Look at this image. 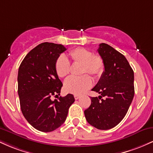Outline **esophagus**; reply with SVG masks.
Masks as SVG:
<instances>
[{
	"instance_id": "1",
	"label": "esophagus",
	"mask_w": 153,
	"mask_h": 153,
	"mask_svg": "<svg viewBox=\"0 0 153 153\" xmlns=\"http://www.w3.org/2000/svg\"><path fill=\"white\" fill-rule=\"evenodd\" d=\"M74 97H75V100H78L79 98L80 97V95H78V94H75V95H74Z\"/></svg>"
}]
</instances>
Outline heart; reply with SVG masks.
Masks as SVG:
<instances>
[{"label":"heart","mask_w":153,"mask_h":153,"mask_svg":"<svg viewBox=\"0 0 153 153\" xmlns=\"http://www.w3.org/2000/svg\"><path fill=\"white\" fill-rule=\"evenodd\" d=\"M73 64L82 65L81 73H88L93 76H101L104 71V62L99 54H94L92 52L83 47H77L69 52ZM71 63L64 56L57 58L55 63L56 73L59 78H65L71 72ZM93 81L88 75L80 78L73 77L65 82L66 92L73 94H81L92 86Z\"/></svg>","instance_id":"b5f03b06"}]
</instances>
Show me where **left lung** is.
Listing matches in <instances>:
<instances>
[{"label": "left lung", "mask_w": 153, "mask_h": 153, "mask_svg": "<svg viewBox=\"0 0 153 153\" xmlns=\"http://www.w3.org/2000/svg\"><path fill=\"white\" fill-rule=\"evenodd\" d=\"M98 52L104 71L92 91L101 96L91 97L84 114L91 125L106 130L116 127L127 113L134 95V71L126 57L110 45L100 44Z\"/></svg>", "instance_id": "obj_1"}]
</instances>
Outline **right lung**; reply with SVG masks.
I'll return each mask as SVG.
<instances>
[{
  "label": "right lung",
  "instance_id": "add662e5",
  "mask_svg": "<svg viewBox=\"0 0 153 153\" xmlns=\"http://www.w3.org/2000/svg\"><path fill=\"white\" fill-rule=\"evenodd\" d=\"M67 49L62 45L44 42L29 52L18 72V94L21 109L27 122L39 131L50 132L65 122L73 94L59 96L62 83L56 73L55 63Z\"/></svg>",
  "mask_w": 153,
  "mask_h": 153
}]
</instances>
